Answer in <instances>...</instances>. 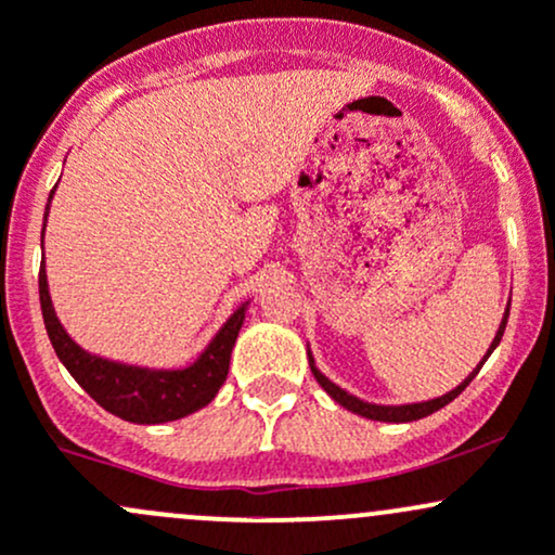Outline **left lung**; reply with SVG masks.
Returning a JSON list of instances; mask_svg holds the SVG:
<instances>
[{
	"label": "left lung",
	"mask_w": 555,
	"mask_h": 555,
	"mask_svg": "<svg viewBox=\"0 0 555 555\" xmlns=\"http://www.w3.org/2000/svg\"><path fill=\"white\" fill-rule=\"evenodd\" d=\"M508 312H511V301H508V307H505V312H503V320H500V325H498V333H494V338H492L490 349H487V354L481 357V362H479V365H476V371L470 373L468 378L463 380V384H457L455 389H452V391H447V395L437 397V399H426V402H410V404H375V402H365V399H360V397L349 395L347 389H341V386H336V384H333L331 378H325V375L318 371V365H314V357H312V351L307 349V354H309V367H312V373H314V378H318V384L323 386V389L327 391V395L333 397V402H338V404H341V408L351 410V413L362 415V418H371V421H384V423H410V421H418V418H426V415L437 413V410H442L444 404H450L452 399H455L457 395H461L463 389H466V386L470 384V378H474V375L479 373V367L485 365V362H487V357L492 354L494 347H498V344H500V338H503L505 323H508Z\"/></svg>",
	"instance_id": "obj_1"
}]
</instances>
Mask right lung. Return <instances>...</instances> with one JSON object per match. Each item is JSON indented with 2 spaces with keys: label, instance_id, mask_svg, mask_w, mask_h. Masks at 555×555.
<instances>
[{
  "label": "right lung",
  "instance_id": "add662e5",
  "mask_svg": "<svg viewBox=\"0 0 555 555\" xmlns=\"http://www.w3.org/2000/svg\"><path fill=\"white\" fill-rule=\"evenodd\" d=\"M52 195H55V190L50 193V201ZM47 214H50V204H47L44 211V228ZM41 237H44V232H41ZM39 301L52 349H55L57 360L63 362L65 371L74 375L76 384L108 413L129 423H147V426L151 423L184 418V415L206 408L217 397L219 386L228 378L232 347H235V338L241 333L248 309V301H243L230 314L228 323L219 327L217 336L208 341V347L201 351L193 365L177 367V371H164L160 367L158 371V367L113 362L81 349L65 333L61 320H57L55 307H52L50 299L44 264L39 270Z\"/></svg>",
  "mask_w": 555,
  "mask_h": 555
}]
</instances>
